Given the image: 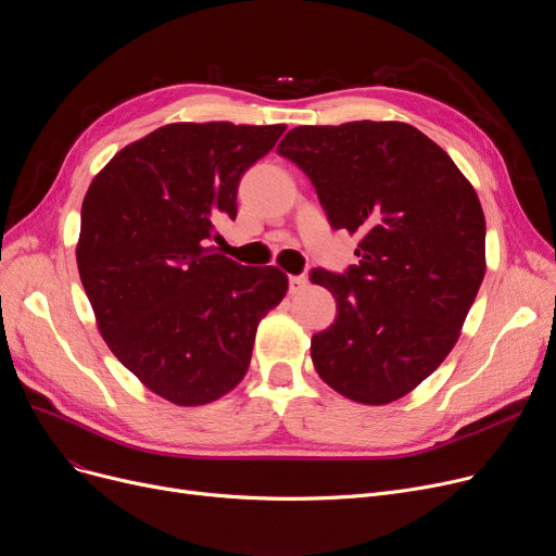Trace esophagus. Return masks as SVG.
Segmentation results:
<instances>
[{"label": "esophagus", "mask_w": 556, "mask_h": 556, "mask_svg": "<svg viewBox=\"0 0 556 556\" xmlns=\"http://www.w3.org/2000/svg\"><path fill=\"white\" fill-rule=\"evenodd\" d=\"M308 286V279L304 275H290L288 277V288L290 293H300V290H304Z\"/></svg>", "instance_id": "34e87169"}]
</instances>
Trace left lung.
Returning a JSON list of instances; mask_svg holds the SVG:
<instances>
[{
    "label": "left lung",
    "instance_id": "left-lung-1",
    "mask_svg": "<svg viewBox=\"0 0 556 556\" xmlns=\"http://www.w3.org/2000/svg\"><path fill=\"white\" fill-rule=\"evenodd\" d=\"M315 187L333 229L358 233V266L313 270L336 323L311 338L323 381L365 405L413 392L444 363L484 279L473 185L403 122L298 126L277 146Z\"/></svg>",
    "mask_w": 556,
    "mask_h": 556
}]
</instances>
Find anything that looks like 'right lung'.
Wrapping results in <instances>:
<instances>
[{
  "label": "right lung",
  "mask_w": 556,
  "mask_h": 556,
  "mask_svg": "<svg viewBox=\"0 0 556 556\" xmlns=\"http://www.w3.org/2000/svg\"><path fill=\"white\" fill-rule=\"evenodd\" d=\"M286 126L168 124L116 153L80 210L76 263L110 352L157 396L204 405L237 388L256 327L288 290L212 243L241 175Z\"/></svg>",
  "instance_id": "obj_1"
}]
</instances>
